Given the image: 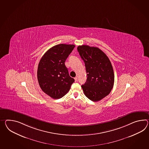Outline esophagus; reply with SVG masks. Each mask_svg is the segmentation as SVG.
<instances>
[{
	"label": "esophagus",
	"instance_id": "34e87169",
	"mask_svg": "<svg viewBox=\"0 0 149 149\" xmlns=\"http://www.w3.org/2000/svg\"><path fill=\"white\" fill-rule=\"evenodd\" d=\"M74 80H75V82L77 81V77H75L74 78Z\"/></svg>",
	"mask_w": 149,
	"mask_h": 149
}]
</instances>
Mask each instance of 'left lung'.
<instances>
[{
    "label": "left lung",
    "instance_id": "8db88e82",
    "mask_svg": "<svg viewBox=\"0 0 149 149\" xmlns=\"http://www.w3.org/2000/svg\"><path fill=\"white\" fill-rule=\"evenodd\" d=\"M77 51L85 63L87 79L81 87L86 97L100 101L109 94L114 84L113 66L108 57L97 47L79 46Z\"/></svg>",
    "mask_w": 149,
    "mask_h": 149
}]
</instances>
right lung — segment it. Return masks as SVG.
Wrapping results in <instances>:
<instances>
[{
	"instance_id": "obj_1",
	"label": "right lung",
	"mask_w": 149,
	"mask_h": 149,
	"mask_svg": "<svg viewBox=\"0 0 149 149\" xmlns=\"http://www.w3.org/2000/svg\"><path fill=\"white\" fill-rule=\"evenodd\" d=\"M74 45L59 44L49 49L38 65L37 77L41 89L54 99L65 96L74 79L69 76L65 60L75 47Z\"/></svg>"
}]
</instances>
